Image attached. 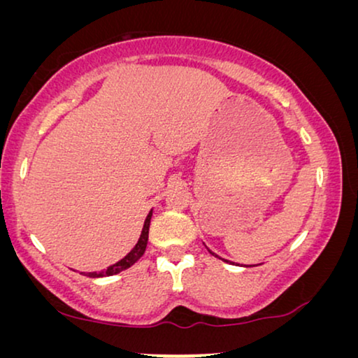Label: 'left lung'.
Masks as SVG:
<instances>
[{
	"mask_svg": "<svg viewBox=\"0 0 358 358\" xmlns=\"http://www.w3.org/2000/svg\"><path fill=\"white\" fill-rule=\"evenodd\" d=\"M208 252L210 254H212V256H217V254H215V252H212V251H210V249H208ZM218 257V256H217ZM218 259H222V257H218ZM222 261H224V262H229V261H227V259H222ZM229 264H231V262H229Z\"/></svg>",
	"mask_w": 358,
	"mask_h": 358,
	"instance_id": "obj_1",
	"label": "left lung"
}]
</instances>
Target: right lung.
Returning <instances> with one entry per match:
<instances>
[{
    "mask_svg": "<svg viewBox=\"0 0 358 358\" xmlns=\"http://www.w3.org/2000/svg\"><path fill=\"white\" fill-rule=\"evenodd\" d=\"M151 215H153V210H150L148 217L145 220V224H143V229H141V234L138 238V243L135 244L134 249L127 254L124 259H120L119 262L112 264L104 271L101 272H87L85 275L87 277H92V278H97V277H110V275H115V273H119L122 271H127V268L134 266V264L138 261V259L143 256L145 254V249H146V243H148V231H150V222H151Z\"/></svg>",
    "mask_w": 358,
    "mask_h": 358,
    "instance_id": "add662e5",
    "label": "right lung"
}]
</instances>
